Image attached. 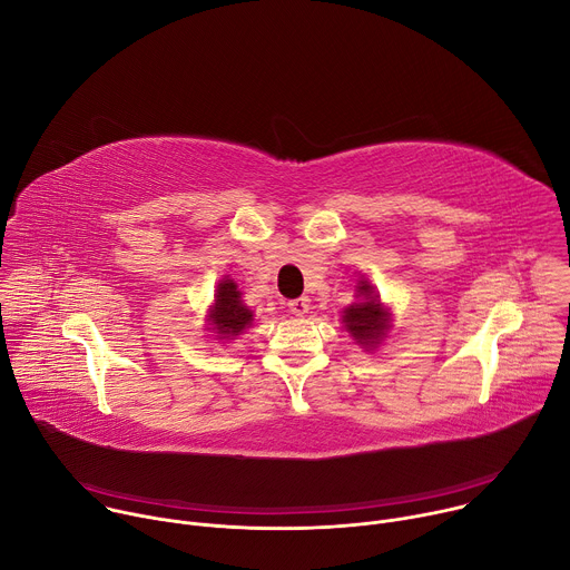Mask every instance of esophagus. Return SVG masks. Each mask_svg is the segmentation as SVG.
I'll return each mask as SVG.
<instances>
[{
  "instance_id": "34e87169",
  "label": "esophagus",
  "mask_w": 570,
  "mask_h": 570,
  "mask_svg": "<svg viewBox=\"0 0 570 570\" xmlns=\"http://www.w3.org/2000/svg\"><path fill=\"white\" fill-rule=\"evenodd\" d=\"M288 308H291V313H293V315L302 317V315H306V313H308V299H306V297L291 299V302H288Z\"/></svg>"
}]
</instances>
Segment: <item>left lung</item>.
I'll return each mask as SVG.
<instances>
[{
  "mask_svg": "<svg viewBox=\"0 0 570 570\" xmlns=\"http://www.w3.org/2000/svg\"><path fill=\"white\" fill-rule=\"evenodd\" d=\"M356 297H358V302L350 304L343 311V324L350 332V336L363 350H374L387 336V332L392 327L390 311L381 304L379 295L374 293V288L367 279L358 282Z\"/></svg>",
  "mask_w": 570,
  "mask_h": 570,
  "instance_id": "left-lung-1",
  "label": "left lung"
}]
</instances>
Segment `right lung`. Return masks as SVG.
I'll return each mask as SVG.
<instances>
[{"label": "right lung", "mask_w": 570, "mask_h": 570, "mask_svg": "<svg viewBox=\"0 0 570 570\" xmlns=\"http://www.w3.org/2000/svg\"><path fill=\"white\" fill-rule=\"evenodd\" d=\"M207 320H209V324H214V332L223 341H232L238 334H243V330L250 327L253 311L243 304L240 291L236 288L234 279L223 277L218 282L216 295H214V306L209 308Z\"/></svg>", "instance_id": "1"}]
</instances>
